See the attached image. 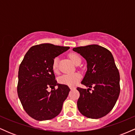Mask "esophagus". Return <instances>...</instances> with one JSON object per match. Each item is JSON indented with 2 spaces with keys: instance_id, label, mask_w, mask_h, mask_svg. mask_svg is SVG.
Returning a JSON list of instances; mask_svg holds the SVG:
<instances>
[{
  "instance_id": "1",
  "label": "esophagus",
  "mask_w": 135,
  "mask_h": 135,
  "mask_svg": "<svg viewBox=\"0 0 135 135\" xmlns=\"http://www.w3.org/2000/svg\"><path fill=\"white\" fill-rule=\"evenodd\" d=\"M75 88H70V89L71 90H72V89H75Z\"/></svg>"
}]
</instances>
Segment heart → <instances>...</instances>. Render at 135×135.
<instances>
[{
  "label": "heart",
  "instance_id": "obj_1",
  "mask_svg": "<svg viewBox=\"0 0 135 135\" xmlns=\"http://www.w3.org/2000/svg\"><path fill=\"white\" fill-rule=\"evenodd\" d=\"M69 58L75 65H80L81 63V58L80 56L76 53H70L69 55ZM58 59L55 58L53 60L52 64V69L54 72H58ZM81 79V75L79 73L74 74H67L62 75L58 78V82L62 84H65L69 86H74L76 85L79 82Z\"/></svg>",
  "mask_w": 135,
  "mask_h": 135
}]
</instances>
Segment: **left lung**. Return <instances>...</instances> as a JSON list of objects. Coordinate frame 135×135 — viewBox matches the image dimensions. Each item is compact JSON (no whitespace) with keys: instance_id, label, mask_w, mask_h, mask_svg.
Returning <instances> with one entry per match:
<instances>
[{"instance_id":"obj_1","label":"left lung","mask_w":135,"mask_h":135,"mask_svg":"<svg viewBox=\"0 0 135 135\" xmlns=\"http://www.w3.org/2000/svg\"><path fill=\"white\" fill-rule=\"evenodd\" d=\"M87 61V71L81 84L88 89L77 88L80 97L77 107L91 119L104 117L114 108L120 93V75L110 51L97 44L73 48ZM94 89L90 93V88Z\"/></svg>"}]
</instances>
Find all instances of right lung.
Returning a JSON list of instances; mask_svg holds the SVG:
<instances>
[{
    "label": "right lung",
    "instance_id": "right-lung-1",
    "mask_svg": "<svg viewBox=\"0 0 135 135\" xmlns=\"http://www.w3.org/2000/svg\"><path fill=\"white\" fill-rule=\"evenodd\" d=\"M69 47L41 44L31 47L25 55L18 71V97L25 112L37 120L53 119L61 111L70 91L69 86L57 84L52 69L53 60ZM58 86L50 92L49 87Z\"/></svg>",
    "mask_w": 135,
    "mask_h": 135
}]
</instances>
